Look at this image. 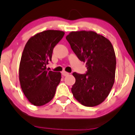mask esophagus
Segmentation results:
<instances>
[{
	"instance_id": "34e87169",
	"label": "esophagus",
	"mask_w": 135,
	"mask_h": 135,
	"mask_svg": "<svg viewBox=\"0 0 135 135\" xmlns=\"http://www.w3.org/2000/svg\"><path fill=\"white\" fill-rule=\"evenodd\" d=\"M69 73H68V72L66 71H62V75H63V76H67V75H69Z\"/></svg>"
}]
</instances>
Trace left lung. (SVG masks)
Here are the masks:
<instances>
[{
  "label": "left lung",
  "instance_id": "obj_1",
  "mask_svg": "<svg viewBox=\"0 0 135 135\" xmlns=\"http://www.w3.org/2000/svg\"><path fill=\"white\" fill-rule=\"evenodd\" d=\"M79 60L85 62V74L73 73V97L83 105L94 107L108 97L115 79L116 56L110 40L93 31H71L66 36Z\"/></svg>",
  "mask_w": 135,
  "mask_h": 135
}]
</instances>
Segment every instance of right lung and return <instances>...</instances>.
<instances>
[{
    "mask_svg": "<svg viewBox=\"0 0 135 135\" xmlns=\"http://www.w3.org/2000/svg\"><path fill=\"white\" fill-rule=\"evenodd\" d=\"M59 30H46L31 37L26 44L19 65L21 86L29 102L41 106L50 102L61 79L60 72L46 70L55 46L64 35Z\"/></svg>",
    "mask_w": 135,
    "mask_h": 135,
    "instance_id": "1",
    "label": "right lung"
}]
</instances>
